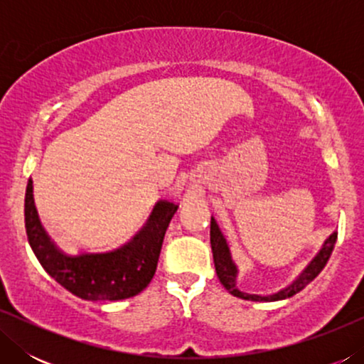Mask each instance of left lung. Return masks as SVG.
Returning <instances> with one entry per match:
<instances>
[{"label":"left lung","instance_id":"left-lung-1","mask_svg":"<svg viewBox=\"0 0 364 364\" xmlns=\"http://www.w3.org/2000/svg\"><path fill=\"white\" fill-rule=\"evenodd\" d=\"M338 233L333 232L330 237L326 238L325 243H323L321 250L318 252V255L313 258V260L308 263V267L300 273V277L296 278L291 285H288L283 290L272 293V295L262 296V295H252V293L240 291L237 288V265L233 263L230 257V250H228L227 240L223 238L220 228H218L215 218L212 217L210 220V245H212V253H213V263H215V272L218 280L223 287L227 288L228 293H232L233 296L242 298V300H252V301H278L285 300V298H290L296 295L298 291H301L308 283L315 280V278L320 275V272L325 268L326 262L330 260L333 248H335Z\"/></svg>","mask_w":364,"mask_h":364}]
</instances>
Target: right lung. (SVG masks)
Instances as JSON below:
<instances>
[{"instance_id":"add662e5","label":"right lung","mask_w":364,"mask_h":364,"mask_svg":"<svg viewBox=\"0 0 364 364\" xmlns=\"http://www.w3.org/2000/svg\"><path fill=\"white\" fill-rule=\"evenodd\" d=\"M178 205L156 203L146 225L126 245L106 253L66 255L51 242L39 222L33 198V181L24 197V225L34 255L49 277L82 300H124L136 296L156 273L164 235Z\"/></svg>"}]
</instances>
